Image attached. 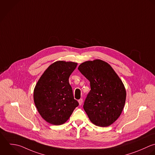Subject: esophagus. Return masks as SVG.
I'll return each instance as SVG.
<instances>
[{"label":"esophagus","mask_w":155,"mask_h":155,"mask_svg":"<svg viewBox=\"0 0 155 155\" xmlns=\"http://www.w3.org/2000/svg\"><path fill=\"white\" fill-rule=\"evenodd\" d=\"M83 101V99H82V98H81V99L78 100V103H79V104H80V106L82 104Z\"/></svg>","instance_id":"esophagus-1"}]
</instances>
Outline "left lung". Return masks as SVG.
<instances>
[{"label":"left lung","instance_id":"8db88e82","mask_svg":"<svg viewBox=\"0 0 155 155\" xmlns=\"http://www.w3.org/2000/svg\"><path fill=\"white\" fill-rule=\"evenodd\" d=\"M78 69L90 81L91 91L83 108L91 121L107 127L120 116L126 98L124 86L110 64L101 60L87 61Z\"/></svg>","mask_w":155,"mask_h":155}]
</instances>
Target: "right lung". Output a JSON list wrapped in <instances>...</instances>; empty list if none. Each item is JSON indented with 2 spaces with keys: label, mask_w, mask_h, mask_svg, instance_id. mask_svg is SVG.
Segmentation results:
<instances>
[{
  "label": "right lung",
  "mask_w": 155,
  "mask_h": 155,
  "mask_svg": "<svg viewBox=\"0 0 155 155\" xmlns=\"http://www.w3.org/2000/svg\"><path fill=\"white\" fill-rule=\"evenodd\" d=\"M77 63L57 61L42 74L34 90V101L41 117L53 125L66 123L78 106L69 78Z\"/></svg>",
  "instance_id": "add662e5"
}]
</instances>
